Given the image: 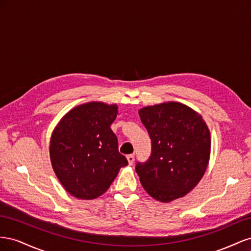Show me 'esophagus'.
Here are the masks:
<instances>
[{
	"instance_id": "obj_1",
	"label": "esophagus",
	"mask_w": 251,
	"mask_h": 251,
	"mask_svg": "<svg viewBox=\"0 0 251 251\" xmlns=\"http://www.w3.org/2000/svg\"><path fill=\"white\" fill-rule=\"evenodd\" d=\"M126 160H127V163H128V165H132L133 164V162H134V160H135V158H134V155H127L126 156Z\"/></svg>"
}]
</instances>
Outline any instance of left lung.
<instances>
[{
    "instance_id": "left-lung-1",
    "label": "left lung",
    "mask_w": 251,
    "mask_h": 251,
    "mask_svg": "<svg viewBox=\"0 0 251 251\" xmlns=\"http://www.w3.org/2000/svg\"><path fill=\"white\" fill-rule=\"evenodd\" d=\"M139 116L150 134L151 155L136 172L151 198L169 203L182 198L204 176L210 158V132L198 112L178 101L141 108Z\"/></svg>"
}]
</instances>
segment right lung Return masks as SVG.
Segmentation results:
<instances>
[{
	"mask_svg": "<svg viewBox=\"0 0 251 251\" xmlns=\"http://www.w3.org/2000/svg\"><path fill=\"white\" fill-rule=\"evenodd\" d=\"M117 114L116 103L86 102L66 113L53 130L49 144L52 169L75 198H98L127 164L111 130Z\"/></svg>",
	"mask_w": 251,
	"mask_h": 251,
	"instance_id": "add662e5",
	"label": "right lung"
}]
</instances>
